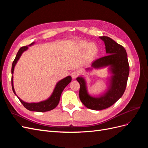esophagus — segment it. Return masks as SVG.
I'll use <instances>...</instances> for the list:
<instances>
[{
	"label": "esophagus",
	"mask_w": 148,
	"mask_h": 148,
	"mask_svg": "<svg viewBox=\"0 0 148 148\" xmlns=\"http://www.w3.org/2000/svg\"><path fill=\"white\" fill-rule=\"evenodd\" d=\"M78 75V73L77 72V71H73V72L71 73V77H72L73 79L77 78Z\"/></svg>",
	"instance_id": "obj_1"
}]
</instances>
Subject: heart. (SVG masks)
I'll use <instances>...</instances> for the list:
<instances>
[{"label": "heart", "mask_w": 148, "mask_h": 148, "mask_svg": "<svg viewBox=\"0 0 148 148\" xmlns=\"http://www.w3.org/2000/svg\"><path fill=\"white\" fill-rule=\"evenodd\" d=\"M78 47L82 51L86 50V54L89 59L95 57L97 54V47L93 43L89 44L86 41H81L78 44Z\"/></svg>", "instance_id": "heart-1"}]
</instances>
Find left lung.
<instances>
[{
	"mask_svg": "<svg viewBox=\"0 0 148 148\" xmlns=\"http://www.w3.org/2000/svg\"><path fill=\"white\" fill-rule=\"evenodd\" d=\"M104 42L107 55L94 61L91 68L101 69L108 66L111 74L106 91L101 95L95 97L88 91L86 82L82 76L77 78L80 85L79 96L82 102L87 108L95 110L105 109L112 106L122 96L125 91L130 71L127 53L125 48L107 36L99 37Z\"/></svg>",
	"mask_w": 148,
	"mask_h": 148,
	"instance_id": "obj_1",
	"label": "left lung"
}]
</instances>
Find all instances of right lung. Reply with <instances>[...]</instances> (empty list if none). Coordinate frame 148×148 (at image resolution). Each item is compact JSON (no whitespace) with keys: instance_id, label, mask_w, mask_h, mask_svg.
Instances as JSON below:
<instances>
[{"instance_id":"obj_1","label":"right lung","mask_w":148,"mask_h":148,"mask_svg":"<svg viewBox=\"0 0 148 148\" xmlns=\"http://www.w3.org/2000/svg\"><path fill=\"white\" fill-rule=\"evenodd\" d=\"M34 44V42H32L31 44H29L28 46H32ZM28 46L21 47L19 49L18 52L15 60L13 62L12 66V86L13 91L14 92L15 95L17 96V97L18 98L20 101L21 102V104L24 106L25 108L30 111L40 112H47V111L51 110L54 108H56L57 106L59 104L61 94L62 91H64V88L71 82V77L70 76H68V77H66L64 79L60 80L59 82H58L56 85L55 88L53 89L52 95L46 100H44L39 102H31V103L26 102L23 101V100H21L20 98L19 97H18V96L16 95L14 86H13V72H14V69L17 63V62L20 59L22 53L28 49Z\"/></svg>"}]
</instances>
